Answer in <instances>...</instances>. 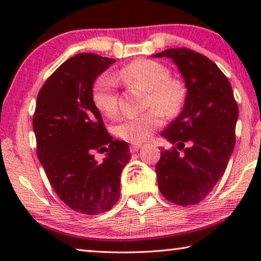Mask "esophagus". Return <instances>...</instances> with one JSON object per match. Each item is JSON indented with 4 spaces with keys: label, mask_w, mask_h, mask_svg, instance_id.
<instances>
[{
    "label": "esophagus",
    "mask_w": 261,
    "mask_h": 261,
    "mask_svg": "<svg viewBox=\"0 0 261 261\" xmlns=\"http://www.w3.org/2000/svg\"><path fill=\"white\" fill-rule=\"evenodd\" d=\"M141 144H132L130 145V152H137L139 151V148H141Z\"/></svg>",
    "instance_id": "34e87169"
}]
</instances>
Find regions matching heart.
<instances>
[{"instance_id":"heart-1","label":"heart","mask_w":261,"mask_h":261,"mask_svg":"<svg viewBox=\"0 0 261 261\" xmlns=\"http://www.w3.org/2000/svg\"><path fill=\"white\" fill-rule=\"evenodd\" d=\"M169 67L151 59H137L120 70L119 77L129 84H137L148 91L147 105L152 109L139 115L124 116L117 121L114 133L123 140L142 142L164 124V113L174 114L185 98V89L179 80L170 77ZM91 98L96 108L106 116H114L117 110L116 82L108 73H102L92 85Z\"/></svg>"}]
</instances>
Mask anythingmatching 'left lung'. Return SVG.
Segmentation results:
<instances>
[{
	"label": "left lung",
	"instance_id": "obj_1",
	"mask_svg": "<svg viewBox=\"0 0 261 261\" xmlns=\"http://www.w3.org/2000/svg\"><path fill=\"white\" fill-rule=\"evenodd\" d=\"M152 57L172 60L187 88L183 110L162 132L176 147L164 149L155 165L159 190L167 201L195 205L226 171L235 145L238 105L229 81L205 56L169 48Z\"/></svg>",
	"mask_w": 261,
	"mask_h": 261
}]
</instances>
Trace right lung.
I'll return each mask as SVG.
<instances>
[{"label": "right lung", "mask_w": 261, "mask_h": 261, "mask_svg": "<svg viewBox=\"0 0 261 261\" xmlns=\"http://www.w3.org/2000/svg\"><path fill=\"white\" fill-rule=\"evenodd\" d=\"M114 63L94 53L67 59L42 85L33 116L38 158L49 183L67 206L87 215L116 204L130 159L128 144L113 140L91 98L95 80ZM95 150L107 152L102 162Z\"/></svg>", "instance_id": "add662e5"}]
</instances>
